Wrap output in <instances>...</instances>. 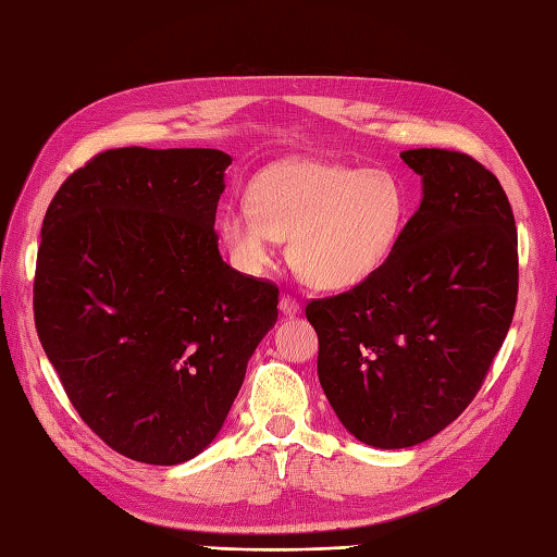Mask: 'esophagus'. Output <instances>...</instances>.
<instances>
[{"instance_id":"obj_1","label":"esophagus","mask_w":557,"mask_h":557,"mask_svg":"<svg viewBox=\"0 0 557 557\" xmlns=\"http://www.w3.org/2000/svg\"><path fill=\"white\" fill-rule=\"evenodd\" d=\"M278 308H281V314H283V317H295V314H300V302L295 300L293 295H281Z\"/></svg>"}]
</instances>
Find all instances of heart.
I'll list each match as a JSON object with an SVG mask.
<instances>
[{
	"mask_svg": "<svg viewBox=\"0 0 557 557\" xmlns=\"http://www.w3.org/2000/svg\"><path fill=\"white\" fill-rule=\"evenodd\" d=\"M249 203H228L219 231L231 262L249 276L271 267L281 240L314 288L346 290L377 271L399 243L408 201L387 170L286 161L264 170Z\"/></svg>",
	"mask_w": 557,
	"mask_h": 557,
	"instance_id": "1",
	"label": "heart"
}]
</instances>
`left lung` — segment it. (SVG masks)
Instances as JSON below:
<instances>
[{"mask_svg": "<svg viewBox=\"0 0 557 557\" xmlns=\"http://www.w3.org/2000/svg\"><path fill=\"white\" fill-rule=\"evenodd\" d=\"M423 199L399 243L354 290L305 308L317 374L338 421L377 449L421 445L457 421L512 324V207L471 156L411 149Z\"/></svg>", "mask_w": 557, "mask_h": 557, "instance_id": "left-lung-1", "label": "left lung"}]
</instances>
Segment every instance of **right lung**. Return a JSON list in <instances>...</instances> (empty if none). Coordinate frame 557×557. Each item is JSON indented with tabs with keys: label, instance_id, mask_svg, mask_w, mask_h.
I'll list each match as a JSON object with an SVG mask.
<instances>
[{
	"label": "right lung",
	"instance_id": "1",
	"mask_svg": "<svg viewBox=\"0 0 557 557\" xmlns=\"http://www.w3.org/2000/svg\"><path fill=\"white\" fill-rule=\"evenodd\" d=\"M215 149L98 153L45 213L33 312L84 423L134 461L207 449L278 317V288L223 262Z\"/></svg>",
	"mask_w": 557,
	"mask_h": 557
}]
</instances>
